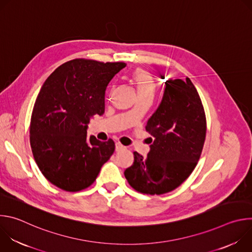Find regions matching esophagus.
<instances>
[{
  "label": "esophagus",
  "instance_id": "34e87169",
  "mask_svg": "<svg viewBox=\"0 0 252 252\" xmlns=\"http://www.w3.org/2000/svg\"><path fill=\"white\" fill-rule=\"evenodd\" d=\"M126 148L123 146V145H121L120 142H117L116 143V152H121V151H123V150H125Z\"/></svg>",
  "mask_w": 252,
  "mask_h": 252
}]
</instances>
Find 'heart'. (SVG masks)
Returning a JSON list of instances; mask_svg holds the SVG:
<instances>
[{
    "instance_id": "heart-1",
    "label": "heart",
    "mask_w": 252,
    "mask_h": 252,
    "mask_svg": "<svg viewBox=\"0 0 252 252\" xmlns=\"http://www.w3.org/2000/svg\"><path fill=\"white\" fill-rule=\"evenodd\" d=\"M131 80L136 87L139 97H154L156 84L149 71L137 68L132 74Z\"/></svg>"
}]
</instances>
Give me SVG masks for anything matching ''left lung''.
<instances>
[{
	"label": "left lung",
	"mask_w": 252,
	"mask_h": 252,
	"mask_svg": "<svg viewBox=\"0 0 252 252\" xmlns=\"http://www.w3.org/2000/svg\"><path fill=\"white\" fill-rule=\"evenodd\" d=\"M146 130L154 136L147 158L136 152L125 176L136 191L163 194L181 186L194 169L203 148L206 120L189 79L168 80Z\"/></svg>",
	"instance_id": "obj_1"
}]
</instances>
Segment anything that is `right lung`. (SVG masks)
Returning a JSON list of instances; mask_svg holds the SVG:
<instances>
[{
	"label": "right lung",
	"mask_w": 252,
	"mask_h": 252,
	"mask_svg": "<svg viewBox=\"0 0 252 252\" xmlns=\"http://www.w3.org/2000/svg\"><path fill=\"white\" fill-rule=\"evenodd\" d=\"M126 66L77 59L44 83L31 118L30 142L40 170L61 189L89 188L114 154V140L88 137V125L94 115H103L106 89Z\"/></svg>",
	"instance_id": "add662e5"
}]
</instances>
